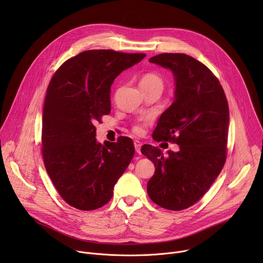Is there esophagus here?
I'll use <instances>...</instances> for the list:
<instances>
[{"label": "esophagus", "mask_w": 263, "mask_h": 263, "mask_svg": "<svg viewBox=\"0 0 263 263\" xmlns=\"http://www.w3.org/2000/svg\"><path fill=\"white\" fill-rule=\"evenodd\" d=\"M134 147H135V151L136 153L140 154V148H141V142L138 140H134Z\"/></svg>", "instance_id": "1"}]
</instances>
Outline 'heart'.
Wrapping results in <instances>:
<instances>
[{"label":"heart","mask_w":263,"mask_h":263,"mask_svg":"<svg viewBox=\"0 0 263 263\" xmlns=\"http://www.w3.org/2000/svg\"><path fill=\"white\" fill-rule=\"evenodd\" d=\"M153 85H161L162 86V80L156 73H147L141 79L140 86H153ZM133 131L136 134H141L143 132V126L142 125H136L133 128Z\"/></svg>","instance_id":"1"}]
</instances>
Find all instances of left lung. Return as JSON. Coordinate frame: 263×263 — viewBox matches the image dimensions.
Returning <instances> with one entry per match:
<instances>
[{"label": "left lung", "instance_id": "1", "mask_svg": "<svg viewBox=\"0 0 263 263\" xmlns=\"http://www.w3.org/2000/svg\"><path fill=\"white\" fill-rule=\"evenodd\" d=\"M149 62L172 70L173 104L161 115L154 140L172 141L178 152L143 144L141 153L155 165L146 185L155 204L183 210L196 204L209 190L226 161L229 106L212 71L199 60L180 53H164Z\"/></svg>", "mask_w": 263, "mask_h": 263}]
</instances>
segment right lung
Listing matches in <instances>:
<instances>
[{"label":"right lung","mask_w":263,"mask_h":263,"mask_svg":"<svg viewBox=\"0 0 263 263\" xmlns=\"http://www.w3.org/2000/svg\"><path fill=\"white\" fill-rule=\"evenodd\" d=\"M145 54L89 50L66 60L48 86L43 112V156L56 191L70 206L95 210L114 196L134 155L132 139L101 144L97 122L110 114V87Z\"/></svg>","instance_id":"obj_1"}]
</instances>
